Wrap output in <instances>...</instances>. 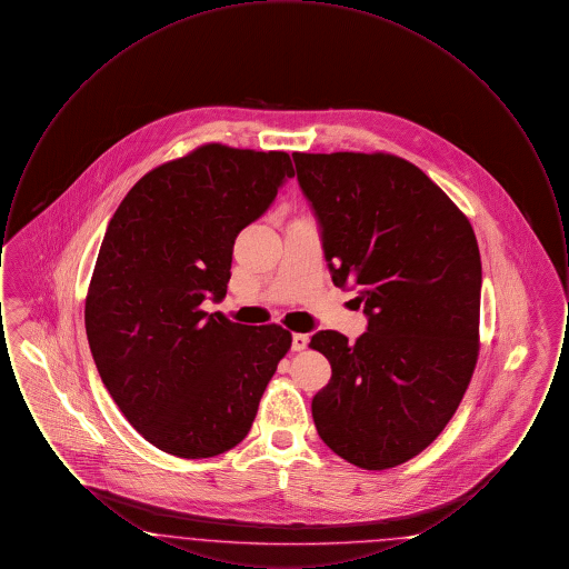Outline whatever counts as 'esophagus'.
<instances>
[{"mask_svg": "<svg viewBox=\"0 0 569 569\" xmlns=\"http://www.w3.org/2000/svg\"><path fill=\"white\" fill-rule=\"evenodd\" d=\"M307 346H309V335H302V332L292 335V350L295 352H302Z\"/></svg>", "mask_w": 569, "mask_h": 569, "instance_id": "obj_1", "label": "esophagus"}]
</instances>
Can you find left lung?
<instances>
[{
    "label": "left lung",
    "mask_w": 569,
    "mask_h": 569,
    "mask_svg": "<svg viewBox=\"0 0 569 569\" xmlns=\"http://www.w3.org/2000/svg\"><path fill=\"white\" fill-rule=\"evenodd\" d=\"M332 283L358 290L367 332L320 330L332 378L313 397L341 459L388 469L455 416L478 360L482 262L469 219L413 163L386 153H292Z\"/></svg>",
    "instance_id": "1"
}]
</instances>
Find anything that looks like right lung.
Listing matches in <instances>:
<instances>
[{
	"instance_id": "right-lung-1",
	"label": "right lung",
	"mask_w": 569,
	"mask_h": 569,
	"mask_svg": "<svg viewBox=\"0 0 569 569\" xmlns=\"http://www.w3.org/2000/svg\"><path fill=\"white\" fill-rule=\"evenodd\" d=\"M290 177L283 151L204 144L147 172L109 221L84 300L89 348L128 422L168 455L243 441L292 346L281 326L202 311L226 297L239 232Z\"/></svg>"
}]
</instances>
